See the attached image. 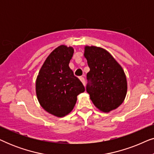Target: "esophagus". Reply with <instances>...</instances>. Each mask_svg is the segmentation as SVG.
I'll list each match as a JSON object with an SVG mask.
<instances>
[{"label": "esophagus", "instance_id": "1", "mask_svg": "<svg viewBox=\"0 0 154 154\" xmlns=\"http://www.w3.org/2000/svg\"><path fill=\"white\" fill-rule=\"evenodd\" d=\"M80 80H81V81L82 82V83L83 84V85L85 86V79H84L83 77H80Z\"/></svg>", "mask_w": 154, "mask_h": 154}]
</instances>
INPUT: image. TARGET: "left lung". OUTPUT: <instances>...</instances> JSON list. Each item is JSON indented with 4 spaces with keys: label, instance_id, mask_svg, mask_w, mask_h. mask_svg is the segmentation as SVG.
<instances>
[{
    "label": "left lung",
    "instance_id": "1",
    "mask_svg": "<svg viewBox=\"0 0 154 154\" xmlns=\"http://www.w3.org/2000/svg\"><path fill=\"white\" fill-rule=\"evenodd\" d=\"M84 56L90 67L86 90L92 103L103 112L118 108L127 94V80L123 68L102 48L85 46Z\"/></svg>",
    "mask_w": 154,
    "mask_h": 154
}]
</instances>
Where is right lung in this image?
<instances>
[{"label":"right lung","mask_w":154,"mask_h":154,"mask_svg":"<svg viewBox=\"0 0 154 154\" xmlns=\"http://www.w3.org/2000/svg\"><path fill=\"white\" fill-rule=\"evenodd\" d=\"M73 48L60 45L46 59L35 82L41 106L48 113L63 117L73 110L77 96L85 91L81 81L73 75L69 64Z\"/></svg>","instance_id":"right-lung-1"}]
</instances>
